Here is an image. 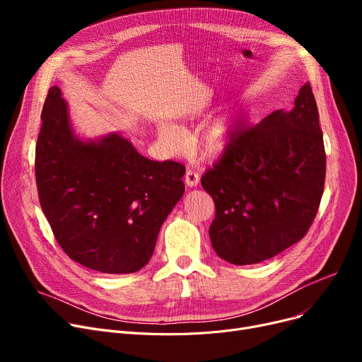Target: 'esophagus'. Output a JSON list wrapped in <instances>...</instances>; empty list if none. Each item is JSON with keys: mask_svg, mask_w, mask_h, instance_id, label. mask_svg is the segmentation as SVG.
Instances as JSON below:
<instances>
[{"mask_svg": "<svg viewBox=\"0 0 362 362\" xmlns=\"http://www.w3.org/2000/svg\"><path fill=\"white\" fill-rule=\"evenodd\" d=\"M185 183H186L189 187L198 186V183H199V175L197 173V171L187 170L186 175H185Z\"/></svg>", "mask_w": 362, "mask_h": 362, "instance_id": "obj_1", "label": "esophagus"}]
</instances>
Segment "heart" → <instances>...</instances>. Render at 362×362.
<instances>
[{"instance_id": "obj_1", "label": "heart", "mask_w": 362, "mask_h": 362, "mask_svg": "<svg viewBox=\"0 0 362 362\" xmlns=\"http://www.w3.org/2000/svg\"><path fill=\"white\" fill-rule=\"evenodd\" d=\"M158 136L170 151H179L185 144L183 132L171 124H160ZM235 136V119L220 116L208 122L195 138V149L204 160L220 158L230 146Z\"/></svg>"}]
</instances>
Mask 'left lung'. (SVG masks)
Wrapping results in <instances>:
<instances>
[{
	"mask_svg": "<svg viewBox=\"0 0 362 362\" xmlns=\"http://www.w3.org/2000/svg\"><path fill=\"white\" fill-rule=\"evenodd\" d=\"M326 177V152L310 82L292 110H277L235 132L230 146L201 177L216 204L210 239L235 265L276 257L308 232Z\"/></svg>",
	"mask_w": 362,
	"mask_h": 362,
	"instance_id": "left-lung-1",
	"label": "left lung"
}]
</instances>
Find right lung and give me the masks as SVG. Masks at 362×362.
I'll return each instance as SVG.
<instances>
[{
	"label": "right lung",
	"mask_w": 362,
	"mask_h": 362,
	"mask_svg": "<svg viewBox=\"0 0 362 362\" xmlns=\"http://www.w3.org/2000/svg\"><path fill=\"white\" fill-rule=\"evenodd\" d=\"M41 119L35 176L57 242L90 270H141L164 220L183 197L185 167L144 157L120 132L79 136L59 86L49 89Z\"/></svg>",
	"instance_id": "1"
}]
</instances>
